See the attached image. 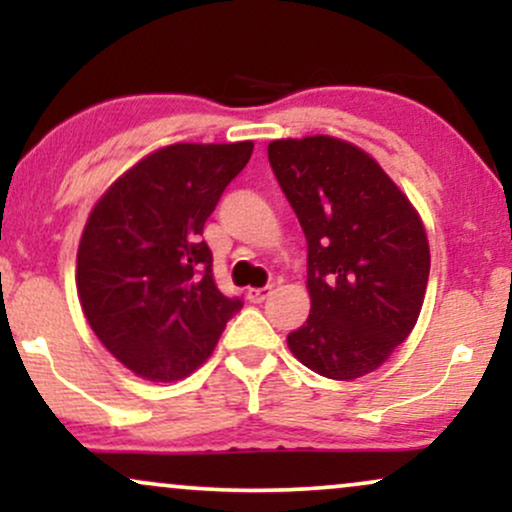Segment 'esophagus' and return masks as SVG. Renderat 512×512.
Segmentation results:
<instances>
[{"label": "esophagus", "mask_w": 512, "mask_h": 512, "mask_svg": "<svg viewBox=\"0 0 512 512\" xmlns=\"http://www.w3.org/2000/svg\"><path fill=\"white\" fill-rule=\"evenodd\" d=\"M272 296V286H262V289H248V301L250 303H264Z\"/></svg>", "instance_id": "esophagus-1"}]
</instances>
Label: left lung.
Listing matches in <instances>:
<instances>
[{
  "label": "left lung",
  "mask_w": 512,
  "mask_h": 512,
  "mask_svg": "<svg viewBox=\"0 0 512 512\" xmlns=\"http://www.w3.org/2000/svg\"><path fill=\"white\" fill-rule=\"evenodd\" d=\"M308 240L310 315L286 342L332 380L373 373L419 320L431 252L402 190L342 139H279L267 149Z\"/></svg>",
  "instance_id": "1"
}]
</instances>
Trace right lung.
<instances>
[{"instance_id": "1", "label": "right lung", "mask_w": 512, "mask_h": 512, "mask_svg": "<svg viewBox=\"0 0 512 512\" xmlns=\"http://www.w3.org/2000/svg\"><path fill=\"white\" fill-rule=\"evenodd\" d=\"M250 156L252 142L166 146L117 178L88 216L76 255L81 308L139 378H187L243 308L216 286L202 231Z\"/></svg>"}]
</instances>
